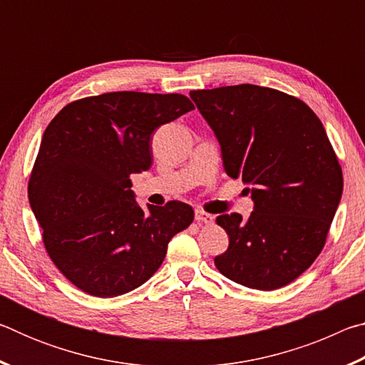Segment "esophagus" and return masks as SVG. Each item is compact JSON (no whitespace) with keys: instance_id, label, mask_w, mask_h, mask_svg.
<instances>
[{"instance_id":"1","label":"esophagus","mask_w":365,"mask_h":365,"mask_svg":"<svg viewBox=\"0 0 365 365\" xmlns=\"http://www.w3.org/2000/svg\"><path fill=\"white\" fill-rule=\"evenodd\" d=\"M195 220L197 222V224H212L214 217L211 214H207L205 211H196L195 212Z\"/></svg>"}]
</instances>
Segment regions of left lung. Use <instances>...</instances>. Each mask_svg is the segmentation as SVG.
I'll return each mask as SVG.
<instances>
[{
  "label": "left lung",
  "mask_w": 365,
  "mask_h": 365,
  "mask_svg": "<svg viewBox=\"0 0 365 365\" xmlns=\"http://www.w3.org/2000/svg\"><path fill=\"white\" fill-rule=\"evenodd\" d=\"M217 137L224 169L251 185L255 211L215 222L228 250L214 259L227 279L252 289L282 288L324 250L343 193L341 165L304 101L250 83L190 91Z\"/></svg>",
  "instance_id": "obj_1"
}]
</instances>
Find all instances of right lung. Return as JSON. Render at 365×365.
<instances>
[{"label":"right lung","instance_id":"obj_1","mask_svg":"<svg viewBox=\"0 0 365 365\" xmlns=\"http://www.w3.org/2000/svg\"><path fill=\"white\" fill-rule=\"evenodd\" d=\"M193 109L178 93L113 91L72 101L49 122L29 201L49 259L78 289L114 298L143 285L193 222L185 202L143 211L130 190V175L153 164V132Z\"/></svg>","mask_w":365,"mask_h":365}]
</instances>
